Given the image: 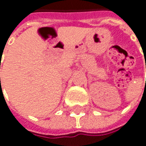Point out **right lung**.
Here are the masks:
<instances>
[{"label":"right lung","instance_id":"obj_1","mask_svg":"<svg viewBox=\"0 0 146 146\" xmlns=\"http://www.w3.org/2000/svg\"><path fill=\"white\" fill-rule=\"evenodd\" d=\"M0 80H1V79H0Z\"/></svg>","mask_w":146,"mask_h":146}]
</instances>
